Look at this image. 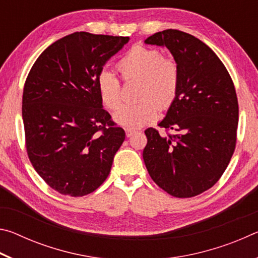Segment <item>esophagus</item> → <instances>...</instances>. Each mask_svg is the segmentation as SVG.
<instances>
[{"instance_id": "esophagus-1", "label": "esophagus", "mask_w": 258, "mask_h": 258, "mask_svg": "<svg viewBox=\"0 0 258 258\" xmlns=\"http://www.w3.org/2000/svg\"><path fill=\"white\" fill-rule=\"evenodd\" d=\"M125 133H126V137L130 138V137H132V135L135 133V131H132V130H126V131H125Z\"/></svg>"}]
</instances>
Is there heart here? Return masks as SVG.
Returning a JSON list of instances; mask_svg holds the SVG:
<instances>
[{"label": "heart", "instance_id": "b5f03b06", "mask_svg": "<svg viewBox=\"0 0 258 258\" xmlns=\"http://www.w3.org/2000/svg\"><path fill=\"white\" fill-rule=\"evenodd\" d=\"M125 81H141L139 99L124 104L113 113V120L127 130L141 128L159 118L160 108L167 109L175 101L178 90V67L175 61L159 51L134 45L117 63ZM98 91L104 106L115 109L120 103V83L112 73L103 71L97 80Z\"/></svg>", "mask_w": 258, "mask_h": 258}]
</instances>
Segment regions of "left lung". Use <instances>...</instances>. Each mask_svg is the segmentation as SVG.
Masks as SVG:
<instances>
[{"label": "left lung", "mask_w": 258, "mask_h": 258, "mask_svg": "<svg viewBox=\"0 0 258 258\" xmlns=\"http://www.w3.org/2000/svg\"><path fill=\"white\" fill-rule=\"evenodd\" d=\"M146 44L165 46L178 67V90L160 127L146 130L143 160L157 185L177 198L203 194L220 180L237 141L239 108L233 82L211 47L177 29L158 32Z\"/></svg>", "instance_id": "8db88e82"}]
</instances>
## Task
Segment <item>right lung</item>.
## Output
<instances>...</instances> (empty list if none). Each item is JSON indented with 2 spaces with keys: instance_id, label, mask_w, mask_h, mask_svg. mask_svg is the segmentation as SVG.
Instances as JSON below:
<instances>
[{
  "instance_id": "right-lung-1",
  "label": "right lung",
  "mask_w": 258,
  "mask_h": 258,
  "mask_svg": "<svg viewBox=\"0 0 258 258\" xmlns=\"http://www.w3.org/2000/svg\"><path fill=\"white\" fill-rule=\"evenodd\" d=\"M130 37L77 32L42 52L26 80L23 120L35 171L60 194L82 197L106 181L125 131L102 106L97 80Z\"/></svg>"
}]
</instances>
